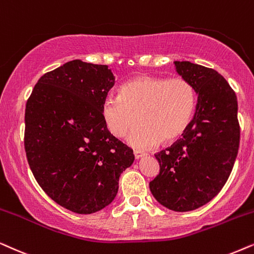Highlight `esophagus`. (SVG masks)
I'll list each match as a JSON object with an SVG mask.
<instances>
[{"label":"esophagus","mask_w":254,"mask_h":254,"mask_svg":"<svg viewBox=\"0 0 254 254\" xmlns=\"http://www.w3.org/2000/svg\"><path fill=\"white\" fill-rule=\"evenodd\" d=\"M133 154H134V158H136V159H140V158H143V157H145V155H146V153H144V152H141V151H134Z\"/></svg>","instance_id":"obj_1"}]
</instances>
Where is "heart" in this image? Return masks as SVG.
I'll return each instance as SVG.
<instances>
[{"mask_svg":"<svg viewBox=\"0 0 254 254\" xmlns=\"http://www.w3.org/2000/svg\"><path fill=\"white\" fill-rule=\"evenodd\" d=\"M196 107L194 88L181 77L139 75L125 82L121 95H108L102 116L113 136L123 137L131 130L127 143L137 148H152L162 140L172 143L190 124Z\"/></svg>","mask_w":254,"mask_h":254,"instance_id":"b5f03b06","label":"heart"}]
</instances>
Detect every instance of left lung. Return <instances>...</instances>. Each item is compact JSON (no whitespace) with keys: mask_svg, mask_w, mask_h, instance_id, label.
Instances as JSON below:
<instances>
[{"mask_svg":"<svg viewBox=\"0 0 254 254\" xmlns=\"http://www.w3.org/2000/svg\"><path fill=\"white\" fill-rule=\"evenodd\" d=\"M174 65L194 88L197 103L184 137L155 154L160 172L150 190L165 208L185 212L221 191L237 157L241 130L237 96L221 74L190 62Z\"/></svg>","mask_w":254,"mask_h":254,"instance_id":"obj_1","label":"left lung"}]
</instances>
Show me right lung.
<instances>
[{"instance_id":"add662e5","label":"right lung","mask_w":254,"mask_h":254,"mask_svg":"<svg viewBox=\"0 0 254 254\" xmlns=\"http://www.w3.org/2000/svg\"><path fill=\"white\" fill-rule=\"evenodd\" d=\"M115 84L107 65L81 60L44 74L25 108L24 146L43 190L76 214H94L116 197L133 151L109 132L102 104Z\"/></svg>"}]
</instances>
